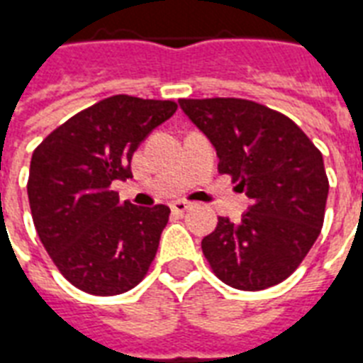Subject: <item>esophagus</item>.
Here are the masks:
<instances>
[{
  "label": "esophagus",
  "instance_id": "1",
  "mask_svg": "<svg viewBox=\"0 0 363 363\" xmlns=\"http://www.w3.org/2000/svg\"><path fill=\"white\" fill-rule=\"evenodd\" d=\"M191 206H193V204H191V202H187V201H176V202H172V210H174V212H178V213L187 212V210H189Z\"/></svg>",
  "mask_w": 363,
  "mask_h": 363
}]
</instances>
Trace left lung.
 Segmentation results:
<instances>
[{
	"label": "left lung",
	"mask_w": 363,
	"mask_h": 363,
	"mask_svg": "<svg viewBox=\"0 0 363 363\" xmlns=\"http://www.w3.org/2000/svg\"><path fill=\"white\" fill-rule=\"evenodd\" d=\"M179 106L213 143L220 174L252 199L238 223L220 218L202 238L212 271L244 291L284 282L324 225L330 182L322 153L294 121L263 104L182 98Z\"/></svg>",
	"instance_id": "8db88e82"
}]
</instances>
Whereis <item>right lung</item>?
I'll return each mask as SVG.
<instances>
[{
	"instance_id": "1",
	"label": "right lung",
	"mask_w": 363,
	"mask_h": 363,
	"mask_svg": "<svg viewBox=\"0 0 363 363\" xmlns=\"http://www.w3.org/2000/svg\"><path fill=\"white\" fill-rule=\"evenodd\" d=\"M178 109L172 100L115 94L83 109L33 150L28 199L39 240L62 277L92 296H119L155 259L170 208L121 202L138 145Z\"/></svg>"
}]
</instances>
